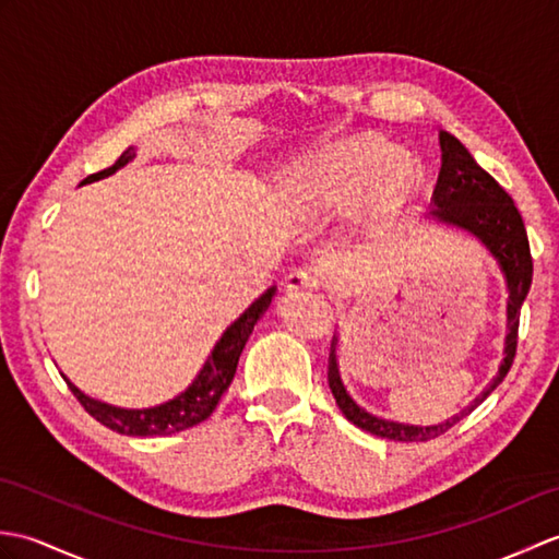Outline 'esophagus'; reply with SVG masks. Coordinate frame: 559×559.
I'll use <instances>...</instances> for the list:
<instances>
[{"label":"esophagus","mask_w":559,"mask_h":559,"mask_svg":"<svg viewBox=\"0 0 559 559\" xmlns=\"http://www.w3.org/2000/svg\"><path fill=\"white\" fill-rule=\"evenodd\" d=\"M319 286V281L312 271L307 269H295L290 271V276L286 278V288L290 293H302V290H314Z\"/></svg>","instance_id":"34e87169"}]
</instances>
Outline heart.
<instances>
[{
	"label": "heart",
	"mask_w": 559,
	"mask_h": 559,
	"mask_svg": "<svg viewBox=\"0 0 559 559\" xmlns=\"http://www.w3.org/2000/svg\"><path fill=\"white\" fill-rule=\"evenodd\" d=\"M384 141L360 136L319 153L293 175L290 204L314 218L346 216L358 201L370 211L399 204L411 192L415 168Z\"/></svg>",
	"instance_id": "b5f03b06"
}]
</instances>
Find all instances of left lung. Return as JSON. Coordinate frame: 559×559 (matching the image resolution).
<instances>
[{"label": "left lung", "mask_w": 559, "mask_h": 559, "mask_svg": "<svg viewBox=\"0 0 559 559\" xmlns=\"http://www.w3.org/2000/svg\"><path fill=\"white\" fill-rule=\"evenodd\" d=\"M439 146H442V168H439V177L432 192V204L437 206L432 211V216L439 223L456 225V228L476 235L478 240L488 247V252L497 259V264H500L504 273L507 290H509V300H507L509 331L504 338V358L500 365V372H497V377L488 384V389H485L468 408L456 413L454 418H449L439 425H425V427L377 418V415L360 408L341 382L338 360H336L338 338L334 336V343H331V353H329V389L336 399V406L353 425H358L360 430L372 432L384 439H394V442H427V439L444 435L459 420L466 418L471 411H476L480 403L502 384L509 367L514 362L521 305H524L531 281H533V259H531L528 235L512 197L497 185L492 175L485 173L480 165L473 160V156L459 139H454L449 132H439Z\"/></svg>", "instance_id": "8db88e82"}]
</instances>
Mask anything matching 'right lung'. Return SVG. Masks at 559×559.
<instances>
[{"label":"right lung","instance_id":"right-lung-1","mask_svg":"<svg viewBox=\"0 0 559 559\" xmlns=\"http://www.w3.org/2000/svg\"><path fill=\"white\" fill-rule=\"evenodd\" d=\"M134 156H136L134 146H129L122 156L115 160V165H110V168H105L96 175H88L81 185L103 180V177H110L112 173L124 168V165ZM273 295H276V286H271L259 300L249 305L247 310L240 314V319H235V322L223 331L221 341L213 346L206 365L201 367V372L197 374L194 382L189 384L180 396L165 401V403H160V406L141 408V411L117 408V406H110V403H103V401L86 396L81 389H76L64 377L69 389H71V394L79 399L81 406L86 408V413H91L98 423L110 427V430H115V432L129 435V437H163V435L182 432V430H187V427L204 423L209 415L216 411L221 396L228 391L245 343H247L249 334H252V329L261 319V314H264L271 307Z\"/></svg>","mask_w":559,"mask_h":559}]
</instances>
